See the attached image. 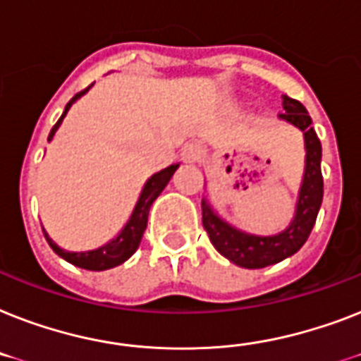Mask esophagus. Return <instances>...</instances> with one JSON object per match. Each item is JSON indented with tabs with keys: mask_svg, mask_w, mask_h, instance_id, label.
<instances>
[{
	"mask_svg": "<svg viewBox=\"0 0 361 361\" xmlns=\"http://www.w3.org/2000/svg\"><path fill=\"white\" fill-rule=\"evenodd\" d=\"M204 155V150L198 142H187L183 148H181V159L185 163H196Z\"/></svg>",
	"mask_w": 361,
	"mask_h": 361,
	"instance_id": "1",
	"label": "esophagus"
}]
</instances>
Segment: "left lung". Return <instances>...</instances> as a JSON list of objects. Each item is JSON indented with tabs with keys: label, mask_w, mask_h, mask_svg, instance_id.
Listing matches in <instances>:
<instances>
[{
	"label": "left lung",
	"mask_w": 361,
	"mask_h": 361,
	"mask_svg": "<svg viewBox=\"0 0 361 361\" xmlns=\"http://www.w3.org/2000/svg\"><path fill=\"white\" fill-rule=\"evenodd\" d=\"M283 120L304 131L306 139V174L297 204V215L291 226L274 237L247 235L233 230L211 211L207 202L202 200V224L209 235L213 247L245 269H263L293 256L302 248L317 221L319 207L323 204V172H321V140L312 128V118L300 102L282 96Z\"/></svg>",
	"instance_id": "1"
}]
</instances>
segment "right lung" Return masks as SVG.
<instances>
[{
  "instance_id": "obj_1",
  "label": "right lung",
  "mask_w": 361,
  "mask_h": 361,
  "mask_svg": "<svg viewBox=\"0 0 361 361\" xmlns=\"http://www.w3.org/2000/svg\"><path fill=\"white\" fill-rule=\"evenodd\" d=\"M87 90H89V87L81 90V92H78V94H75L74 98L70 99L68 104H66L64 113L61 114V118L57 120V124H55L54 128H51V131H49L48 140H51V137L55 135L57 128L61 126V122H63L64 114L68 113L70 105L74 104L79 96L85 94ZM178 166L180 165L166 166L165 171L157 172V174H154L150 180L146 181V185L145 189H142V192H140V198L139 202H137V206H135L130 222L126 224L124 230L120 231L118 237L113 239L111 243H107L105 247L96 248V250H90V252H66L63 250V248H59L57 245L49 239L48 233L42 230L46 241H48L49 247L54 248L55 254H59L63 259H66V262L72 263V265L75 267L87 269V271H105V269H113V267L124 263L126 259L133 256L135 250L139 248L140 239H142V235H145L146 224H148V213H150L152 204H154L155 198L161 195V190L165 189L166 183L171 181L172 174H174Z\"/></svg>"
}]
</instances>
